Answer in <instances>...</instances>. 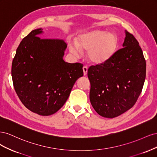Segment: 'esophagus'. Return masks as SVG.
<instances>
[{"instance_id": "34e87169", "label": "esophagus", "mask_w": 157, "mask_h": 157, "mask_svg": "<svg viewBox=\"0 0 157 157\" xmlns=\"http://www.w3.org/2000/svg\"><path fill=\"white\" fill-rule=\"evenodd\" d=\"M82 69H83V72H84V75H86L88 73V67L86 65H84Z\"/></svg>"}]
</instances>
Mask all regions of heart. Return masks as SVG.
I'll return each instance as SVG.
<instances>
[{"instance_id": "1", "label": "heart", "mask_w": 157, "mask_h": 157, "mask_svg": "<svg viewBox=\"0 0 157 157\" xmlns=\"http://www.w3.org/2000/svg\"><path fill=\"white\" fill-rule=\"evenodd\" d=\"M69 50L76 56H80L82 51L88 52V58L94 64L106 62L115 53L118 39L114 33L103 31H94L79 37L78 43L70 42Z\"/></svg>"}]
</instances>
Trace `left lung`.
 I'll return each instance as SVG.
<instances>
[{
	"instance_id": "8db88e82",
	"label": "left lung",
	"mask_w": 157,
	"mask_h": 157,
	"mask_svg": "<svg viewBox=\"0 0 157 157\" xmlns=\"http://www.w3.org/2000/svg\"><path fill=\"white\" fill-rule=\"evenodd\" d=\"M122 46L106 62L88 69L90 103L105 118L117 117L134 106L145 82L146 62L139 42L126 31Z\"/></svg>"
}]
</instances>
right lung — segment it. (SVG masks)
I'll use <instances>...</instances> for the list:
<instances>
[{
  "label": "right lung",
  "mask_w": 157,
  "mask_h": 157,
  "mask_svg": "<svg viewBox=\"0 0 157 157\" xmlns=\"http://www.w3.org/2000/svg\"><path fill=\"white\" fill-rule=\"evenodd\" d=\"M42 29L23 38L12 61L15 91L24 106L42 116L60 109L77 80L83 76V65L63 59L67 44L58 39L38 36Z\"/></svg>",
  "instance_id": "obj_1"
}]
</instances>
